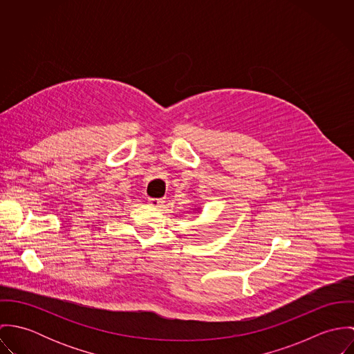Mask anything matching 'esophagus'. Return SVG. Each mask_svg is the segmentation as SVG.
<instances>
[{"instance_id":"34e87169","label":"esophagus","mask_w":354,"mask_h":354,"mask_svg":"<svg viewBox=\"0 0 354 354\" xmlns=\"http://www.w3.org/2000/svg\"><path fill=\"white\" fill-rule=\"evenodd\" d=\"M149 203L151 204L152 207L159 208V207H162V204L165 203V201L163 199H156V198H149Z\"/></svg>"}]
</instances>
